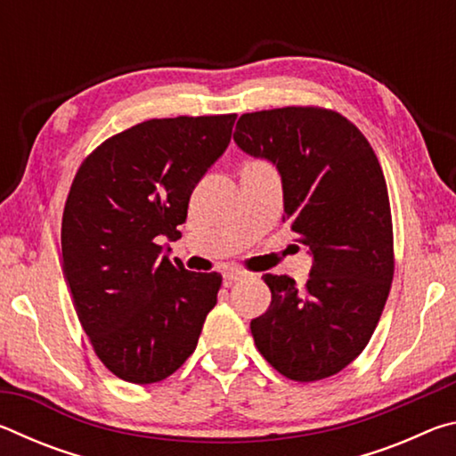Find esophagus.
<instances>
[{"mask_svg":"<svg viewBox=\"0 0 456 456\" xmlns=\"http://www.w3.org/2000/svg\"><path fill=\"white\" fill-rule=\"evenodd\" d=\"M223 277H225V283H235L239 280H243V277H247V272H243V269H227V272L223 273Z\"/></svg>","mask_w":456,"mask_h":456,"instance_id":"34e87169","label":"esophagus"}]
</instances>
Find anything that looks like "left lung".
Here are the masks:
<instances>
[{
  "label": "left lung",
  "mask_w": 456,
  "mask_h": 456,
  "mask_svg": "<svg viewBox=\"0 0 456 456\" xmlns=\"http://www.w3.org/2000/svg\"><path fill=\"white\" fill-rule=\"evenodd\" d=\"M235 142L281 175L283 221L310 247V280L265 273L269 310L251 320L257 350L296 382L334 376L372 338L395 277L388 189L372 146L320 106L247 112Z\"/></svg>",
  "instance_id": "left-lung-1"
}]
</instances>
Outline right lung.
<instances>
[{
    "mask_svg": "<svg viewBox=\"0 0 456 456\" xmlns=\"http://www.w3.org/2000/svg\"><path fill=\"white\" fill-rule=\"evenodd\" d=\"M237 114L144 120L96 146L61 217L74 310L100 362L133 384L176 372L197 348L223 277L160 256L176 239L200 176L231 141Z\"/></svg>",
    "mask_w": 456,
    "mask_h": 456,
    "instance_id": "1",
    "label": "right lung"
}]
</instances>
